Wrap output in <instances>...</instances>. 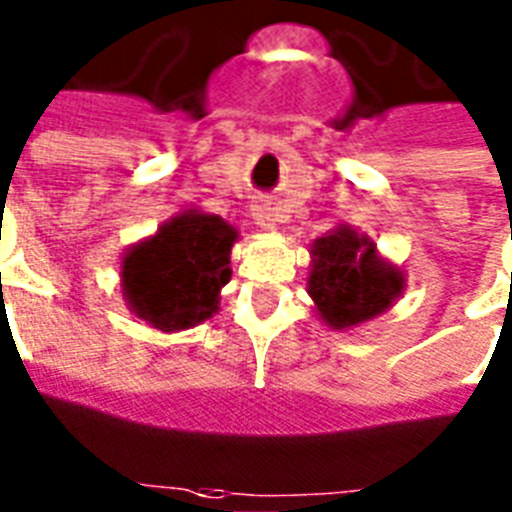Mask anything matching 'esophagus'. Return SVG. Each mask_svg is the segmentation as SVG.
Segmentation results:
<instances>
[{"instance_id":"1","label":"esophagus","mask_w":512,"mask_h":512,"mask_svg":"<svg viewBox=\"0 0 512 512\" xmlns=\"http://www.w3.org/2000/svg\"><path fill=\"white\" fill-rule=\"evenodd\" d=\"M275 216V206L269 200H256V206H253V222L259 224L261 230H272L277 222Z\"/></svg>"}]
</instances>
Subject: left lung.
Masks as SVG:
<instances>
[{
  "label": "left lung",
  "instance_id": "1",
  "mask_svg": "<svg viewBox=\"0 0 512 512\" xmlns=\"http://www.w3.org/2000/svg\"><path fill=\"white\" fill-rule=\"evenodd\" d=\"M404 275L380 259L367 235L341 224L312 243V296L322 322L333 330L362 325L394 306L402 296Z\"/></svg>",
  "mask_w": 512,
  "mask_h": 512
}]
</instances>
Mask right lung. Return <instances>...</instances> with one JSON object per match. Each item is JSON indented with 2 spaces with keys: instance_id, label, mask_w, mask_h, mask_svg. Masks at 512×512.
Wrapping results in <instances>:
<instances>
[{
  "instance_id": "right-lung-1",
  "label": "right lung",
  "mask_w": 512,
  "mask_h": 512,
  "mask_svg": "<svg viewBox=\"0 0 512 512\" xmlns=\"http://www.w3.org/2000/svg\"><path fill=\"white\" fill-rule=\"evenodd\" d=\"M235 240L237 230L222 216L195 208L177 214L124 253L126 306L163 333L206 322L219 312V293L232 277Z\"/></svg>"
}]
</instances>
